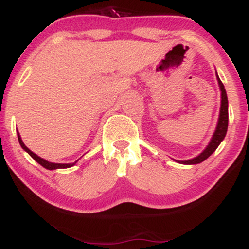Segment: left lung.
<instances>
[{"label":"left lung","mask_w":249,"mask_h":249,"mask_svg":"<svg viewBox=\"0 0 249 249\" xmlns=\"http://www.w3.org/2000/svg\"><path fill=\"white\" fill-rule=\"evenodd\" d=\"M218 82H219L220 90H221V107H220L218 126H216L215 132H214V134H213L212 141L210 142L208 146L205 148V151L201 154H199V156L196 157V158L190 159V160L179 161V162H181V164L192 165V164H199V162L206 160L208 157H210L211 154H212L214 151L218 148L220 142H221L222 139L225 138L226 132H227V127H228V99H227V95H226V90H225L224 84H222V82L220 81L219 77H218Z\"/></svg>","instance_id":"1"}]
</instances>
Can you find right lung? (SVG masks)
<instances>
[{
	"instance_id": "add662e5",
	"label": "right lung",
	"mask_w": 249,
	"mask_h": 249,
	"mask_svg": "<svg viewBox=\"0 0 249 249\" xmlns=\"http://www.w3.org/2000/svg\"><path fill=\"white\" fill-rule=\"evenodd\" d=\"M17 137H18V142H19V145H21L22 148H23L24 151H27L28 153L30 154L31 158L34 159V160H36L37 162H38L39 165H42L43 167H45L47 170H56V168H68V167H71L73 166V165L76 164V162H73V164H55V162H49L47 160H44V159L41 158V157H38L37 154H35L33 152V151H30L29 148H28L27 146L24 145V142H22L21 139V136H19V133H17Z\"/></svg>"
}]
</instances>
